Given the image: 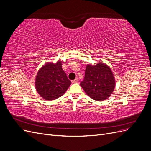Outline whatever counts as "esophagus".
Segmentation results:
<instances>
[{"instance_id":"34e87169","label":"esophagus","mask_w":151,"mask_h":151,"mask_svg":"<svg viewBox=\"0 0 151 151\" xmlns=\"http://www.w3.org/2000/svg\"><path fill=\"white\" fill-rule=\"evenodd\" d=\"M77 82H78V79H75L74 80H73V81H72V83H77Z\"/></svg>"}]
</instances>
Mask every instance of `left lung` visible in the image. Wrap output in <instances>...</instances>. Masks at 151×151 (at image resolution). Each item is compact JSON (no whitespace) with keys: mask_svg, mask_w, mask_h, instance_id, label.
<instances>
[{"mask_svg":"<svg viewBox=\"0 0 151 151\" xmlns=\"http://www.w3.org/2000/svg\"><path fill=\"white\" fill-rule=\"evenodd\" d=\"M81 86L87 95L96 101H102L110 96L115 88V79L110 67L104 63L88 64Z\"/></svg>","mask_w":151,"mask_h":151,"instance_id":"1","label":"left lung"}]
</instances>
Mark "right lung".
Instances as JSON below:
<instances>
[{"instance_id":"add662e5","label":"right lung","mask_w":151,"mask_h":151,"mask_svg":"<svg viewBox=\"0 0 151 151\" xmlns=\"http://www.w3.org/2000/svg\"><path fill=\"white\" fill-rule=\"evenodd\" d=\"M62 62L48 63L42 66L37 73L35 88L38 93L46 100H53L65 93L71 84L62 68Z\"/></svg>"}]
</instances>
